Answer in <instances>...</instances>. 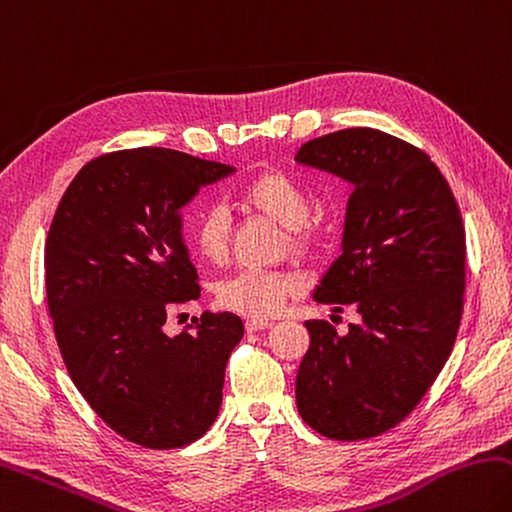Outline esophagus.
I'll use <instances>...</instances> for the list:
<instances>
[{"label": "esophagus", "mask_w": 512, "mask_h": 512, "mask_svg": "<svg viewBox=\"0 0 512 512\" xmlns=\"http://www.w3.org/2000/svg\"><path fill=\"white\" fill-rule=\"evenodd\" d=\"M271 320H264V318H248L246 320V331H250V333H253V331H262V329H268V327H271Z\"/></svg>", "instance_id": "esophagus-1"}]
</instances>
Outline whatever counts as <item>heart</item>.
<instances>
[{"instance_id": "b5f03b06", "label": "heart", "mask_w": 512, "mask_h": 512, "mask_svg": "<svg viewBox=\"0 0 512 512\" xmlns=\"http://www.w3.org/2000/svg\"><path fill=\"white\" fill-rule=\"evenodd\" d=\"M239 199L259 215L273 219L288 230V241L300 253L318 244V228L311 215V197L304 185L288 172L266 167L241 185ZM190 241L194 253L203 262L221 264L230 246V221L221 206L203 208L192 221ZM304 288L300 273L293 271H239L221 280L215 288L221 309L246 315V318H268L282 309L288 297Z\"/></svg>"}]
</instances>
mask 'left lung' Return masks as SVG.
I'll return each instance as SVG.
<instances>
[{"label": "left lung", "instance_id": "1", "mask_svg": "<svg viewBox=\"0 0 512 512\" xmlns=\"http://www.w3.org/2000/svg\"><path fill=\"white\" fill-rule=\"evenodd\" d=\"M295 161L353 185L342 255L313 300L353 304L347 336L304 322L311 345L295 378L297 412L315 432L362 441L421 403L457 340L466 291V228L430 156L371 127L304 143Z\"/></svg>", "mask_w": 512, "mask_h": 512}]
</instances>
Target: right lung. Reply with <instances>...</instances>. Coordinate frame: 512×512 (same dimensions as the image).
Listing matches in <instances>:
<instances>
[{
    "label": "right lung",
    "mask_w": 512,
    "mask_h": 512,
    "mask_svg": "<svg viewBox=\"0 0 512 512\" xmlns=\"http://www.w3.org/2000/svg\"><path fill=\"white\" fill-rule=\"evenodd\" d=\"M232 172L163 147L109 152L76 174L51 221L46 302L64 365L91 410L143 448H183L219 414L244 322L203 311L174 338L163 324L201 295L179 210Z\"/></svg>",
    "instance_id": "obj_1"
}]
</instances>
